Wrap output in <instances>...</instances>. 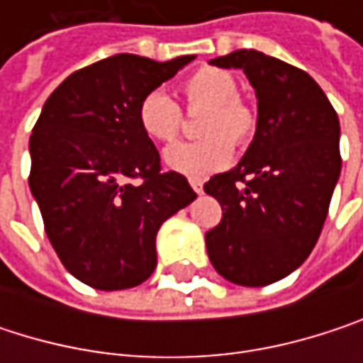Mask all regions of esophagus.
Instances as JSON below:
<instances>
[{
  "instance_id": "obj_1",
  "label": "esophagus",
  "mask_w": 363,
  "mask_h": 363,
  "mask_svg": "<svg viewBox=\"0 0 363 363\" xmlns=\"http://www.w3.org/2000/svg\"><path fill=\"white\" fill-rule=\"evenodd\" d=\"M191 186H193V191L195 193H203V182L199 181V179H191Z\"/></svg>"
}]
</instances>
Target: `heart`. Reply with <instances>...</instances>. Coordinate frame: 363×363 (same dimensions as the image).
Here are the masks:
<instances>
[{
	"label": "heart",
	"instance_id": "1",
	"mask_svg": "<svg viewBox=\"0 0 363 363\" xmlns=\"http://www.w3.org/2000/svg\"><path fill=\"white\" fill-rule=\"evenodd\" d=\"M189 109L206 107L199 119L197 140L177 143L166 151V164L193 179H203L223 170L238 147L250 145L258 130L256 111L240 99V86L231 71L220 67H199L181 84ZM136 119L147 138L168 145L182 130V109L162 90L147 92L136 109Z\"/></svg>",
	"mask_w": 363,
	"mask_h": 363
}]
</instances>
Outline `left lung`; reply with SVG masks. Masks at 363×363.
Segmentation results:
<instances>
[{
  "instance_id": "1",
  "label": "left lung",
  "mask_w": 363,
  "mask_h": 363,
  "mask_svg": "<svg viewBox=\"0 0 363 363\" xmlns=\"http://www.w3.org/2000/svg\"><path fill=\"white\" fill-rule=\"evenodd\" d=\"M210 62L246 73L258 130L238 168L203 184L223 208L206 248L225 279L267 286L301 267L322 233L340 174L338 115L309 73L279 58L235 50Z\"/></svg>"
}]
</instances>
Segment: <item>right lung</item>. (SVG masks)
I'll use <instances>...</instances> for the list:
<instances>
[{
    "label": "right lung",
    "mask_w": 363,
    "mask_h": 363,
    "mask_svg": "<svg viewBox=\"0 0 363 363\" xmlns=\"http://www.w3.org/2000/svg\"><path fill=\"white\" fill-rule=\"evenodd\" d=\"M193 58H103L71 73L35 121L29 186L45 235L65 269L96 290L149 279L162 223L197 197L182 174L162 172L136 119L140 99Z\"/></svg>",
    "instance_id": "1"
}]
</instances>
